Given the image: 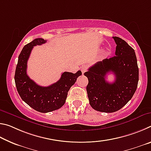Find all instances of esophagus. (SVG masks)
<instances>
[{
    "label": "esophagus",
    "instance_id": "obj_1",
    "mask_svg": "<svg viewBox=\"0 0 151 151\" xmlns=\"http://www.w3.org/2000/svg\"><path fill=\"white\" fill-rule=\"evenodd\" d=\"M81 71H82V73L84 74V73H85L86 72V70H87V66H82V67H81Z\"/></svg>",
    "mask_w": 151,
    "mask_h": 151
}]
</instances>
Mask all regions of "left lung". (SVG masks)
I'll return each mask as SVG.
<instances>
[{
  "label": "left lung",
  "instance_id": "1",
  "mask_svg": "<svg viewBox=\"0 0 151 151\" xmlns=\"http://www.w3.org/2000/svg\"><path fill=\"white\" fill-rule=\"evenodd\" d=\"M116 45L115 56L99 61L84 75L88 78L86 91L92 108L103 112H116L132 99L139 81V68L134 50L126 41L113 37ZM116 75L112 83L106 74Z\"/></svg>",
  "mask_w": 151,
  "mask_h": 151
}]
</instances>
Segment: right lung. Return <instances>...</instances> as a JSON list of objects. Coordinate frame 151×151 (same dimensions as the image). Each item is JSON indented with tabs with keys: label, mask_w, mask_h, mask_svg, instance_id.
Here are the masks:
<instances>
[{
	"label": "right lung",
	"mask_w": 151,
	"mask_h": 151,
	"mask_svg": "<svg viewBox=\"0 0 151 151\" xmlns=\"http://www.w3.org/2000/svg\"><path fill=\"white\" fill-rule=\"evenodd\" d=\"M45 42L47 40L39 38L24 46L19 56L14 75L15 85L22 100L33 109L43 113L62 107L69 89L82 75L81 70L75 74L64 72L57 83L48 86H39L31 80L27 74L28 59L35 46Z\"/></svg>",
	"instance_id": "right-lung-1"
}]
</instances>
